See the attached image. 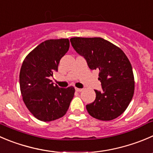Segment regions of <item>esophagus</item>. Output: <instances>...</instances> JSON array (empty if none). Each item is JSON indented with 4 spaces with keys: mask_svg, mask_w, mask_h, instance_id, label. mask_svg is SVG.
Returning a JSON list of instances; mask_svg holds the SVG:
<instances>
[{
    "mask_svg": "<svg viewBox=\"0 0 153 153\" xmlns=\"http://www.w3.org/2000/svg\"><path fill=\"white\" fill-rule=\"evenodd\" d=\"M83 89H81V88H78V87H75V90H76L77 92H81L82 91Z\"/></svg>",
    "mask_w": 153,
    "mask_h": 153,
    "instance_id": "34e87169",
    "label": "esophagus"
}]
</instances>
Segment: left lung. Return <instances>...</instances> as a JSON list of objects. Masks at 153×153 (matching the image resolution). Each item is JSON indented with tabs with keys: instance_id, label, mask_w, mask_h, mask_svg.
I'll return each mask as SVG.
<instances>
[{
	"instance_id": "obj_1",
	"label": "left lung",
	"mask_w": 153,
	"mask_h": 153,
	"mask_svg": "<svg viewBox=\"0 0 153 153\" xmlns=\"http://www.w3.org/2000/svg\"><path fill=\"white\" fill-rule=\"evenodd\" d=\"M70 42L90 69L99 70L102 90H94L96 99L86 105L89 114L103 121L120 116L132 99L134 90L132 67L125 53L100 37H74Z\"/></svg>"
}]
</instances>
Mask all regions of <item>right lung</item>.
I'll return each mask as SVG.
<instances>
[{"instance_id": "obj_1", "label": "right lung", "mask_w": 153, "mask_h": 153, "mask_svg": "<svg viewBox=\"0 0 153 153\" xmlns=\"http://www.w3.org/2000/svg\"><path fill=\"white\" fill-rule=\"evenodd\" d=\"M68 39H48L25 57L19 75L21 93L27 109L44 122L62 117L73 99L75 88H60L49 77L58 70L60 60L69 51Z\"/></svg>"}]
</instances>
